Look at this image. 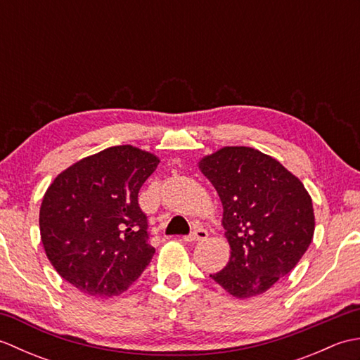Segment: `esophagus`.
Listing matches in <instances>:
<instances>
[{"mask_svg": "<svg viewBox=\"0 0 360 360\" xmlns=\"http://www.w3.org/2000/svg\"><path fill=\"white\" fill-rule=\"evenodd\" d=\"M209 236V233H207V231H205V229H195L193 232H190V235H187L186 236V241L187 243H195V241H204L205 238H207Z\"/></svg>", "mask_w": 360, "mask_h": 360, "instance_id": "1", "label": "esophagus"}]
</instances>
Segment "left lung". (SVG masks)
<instances>
[{"instance_id": "8db88e82", "label": "left lung", "mask_w": 360, "mask_h": 360, "mask_svg": "<svg viewBox=\"0 0 360 360\" xmlns=\"http://www.w3.org/2000/svg\"><path fill=\"white\" fill-rule=\"evenodd\" d=\"M223 202L231 259L210 275L236 298L266 292L300 262L314 235L312 200L277 159L250 147H224L200 160Z\"/></svg>"}]
</instances>
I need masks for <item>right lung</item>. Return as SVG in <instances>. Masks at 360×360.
Here are the masks:
<instances>
[{"label":"right lung","instance_id":"obj_1","mask_svg":"<svg viewBox=\"0 0 360 360\" xmlns=\"http://www.w3.org/2000/svg\"><path fill=\"white\" fill-rule=\"evenodd\" d=\"M159 159L133 145L83 158L53 179L40 207L46 255L80 292L127 290L151 262L148 221L137 195Z\"/></svg>","mask_w":360,"mask_h":360}]
</instances>
